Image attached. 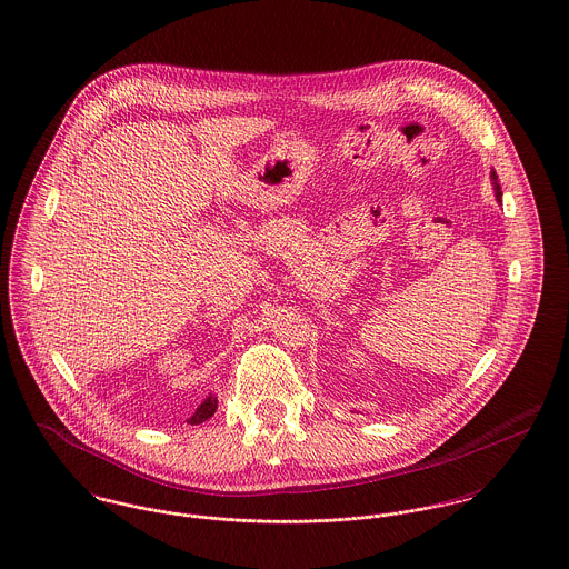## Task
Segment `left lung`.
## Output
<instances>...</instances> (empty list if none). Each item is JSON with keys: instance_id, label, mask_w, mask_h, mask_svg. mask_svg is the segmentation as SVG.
<instances>
[{"instance_id": "left-lung-1", "label": "left lung", "mask_w": 569, "mask_h": 569, "mask_svg": "<svg viewBox=\"0 0 569 569\" xmlns=\"http://www.w3.org/2000/svg\"><path fill=\"white\" fill-rule=\"evenodd\" d=\"M490 179H492V186H495V197H497V201L501 203V190H499V183H497V174H495V170L490 172Z\"/></svg>"}]
</instances>
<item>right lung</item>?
Returning a JSON list of instances; mask_svg holds the SVG:
<instances>
[{
	"label": "right lung",
	"instance_id": "obj_1",
	"mask_svg": "<svg viewBox=\"0 0 569 569\" xmlns=\"http://www.w3.org/2000/svg\"><path fill=\"white\" fill-rule=\"evenodd\" d=\"M214 411H217V397H212V395H210L201 406L197 407V411L188 418V422H190V425H199V422L208 420Z\"/></svg>",
	"mask_w": 569,
	"mask_h": 569
}]
</instances>
